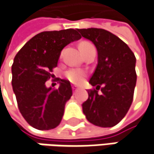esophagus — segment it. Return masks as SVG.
Listing matches in <instances>:
<instances>
[{
	"instance_id": "34e87169",
	"label": "esophagus",
	"mask_w": 154,
	"mask_h": 154,
	"mask_svg": "<svg viewBox=\"0 0 154 154\" xmlns=\"http://www.w3.org/2000/svg\"><path fill=\"white\" fill-rule=\"evenodd\" d=\"M72 90H73V92H76V91L78 90V88H77V87H75V86H72Z\"/></svg>"
}]
</instances>
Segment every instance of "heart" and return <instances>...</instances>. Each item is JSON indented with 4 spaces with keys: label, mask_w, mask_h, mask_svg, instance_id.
I'll return each instance as SVG.
<instances>
[{
    "label": "heart",
    "mask_w": 154,
    "mask_h": 154,
    "mask_svg": "<svg viewBox=\"0 0 154 154\" xmlns=\"http://www.w3.org/2000/svg\"><path fill=\"white\" fill-rule=\"evenodd\" d=\"M89 43L88 42H82L80 45V48L84 46L85 45H88ZM66 78L74 84H81L83 82L84 76H85V72L82 70H78V69H71L66 72Z\"/></svg>",
    "instance_id": "b5f03b06"
}]
</instances>
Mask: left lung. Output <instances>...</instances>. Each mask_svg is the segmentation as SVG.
<instances>
[{"instance_id":"obj_1","label":"left lung","mask_w":154,"mask_h":154,"mask_svg":"<svg viewBox=\"0 0 154 154\" xmlns=\"http://www.w3.org/2000/svg\"><path fill=\"white\" fill-rule=\"evenodd\" d=\"M84 38L90 40L97 50L98 60L89 83L82 111L88 122L99 127L117 125L128 112L137 82L136 58L118 37L103 29H77ZM102 87L101 93L98 90Z\"/></svg>"}]
</instances>
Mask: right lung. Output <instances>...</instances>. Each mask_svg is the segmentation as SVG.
<instances>
[{
    "mask_svg": "<svg viewBox=\"0 0 154 154\" xmlns=\"http://www.w3.org/2000/svg\"><path fill=\"white\" fill-rule=\"evenodd\" d=\"M81 38L73 29L43 31L17 52L11 68L12 87L19 110L29 125L46 131L60 124L65 105L72 94L71 84L59 80V88L52 89L45 82L63 48Z\"/></svg>",
    "mask_w": 154,
    "mask_h": 154,
    "instance_id": "1",
    "label": "right lung"
}]
</instances>
